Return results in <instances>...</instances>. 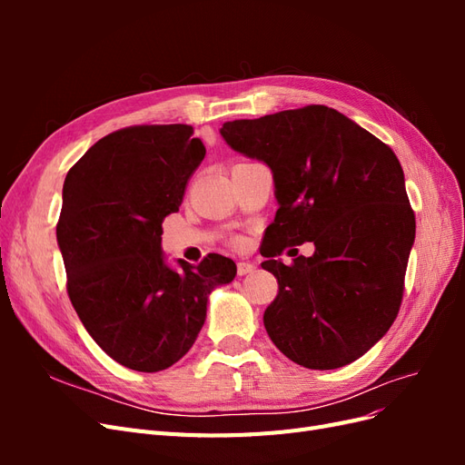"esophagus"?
I'll list each match as a JSON object with an SVG mask.
<instances>
[{
    "mask_svg": "<svg viewBox=\"0 0 465 465\" xmlns=\"http://www.w3.org/2000/svg\"><path fill=\"white\" fill-rule=\"evenodd\" d=\"M256 270V265L252 263V262H238L236 263V273L238 275H248V273H252Z\"/></svg>",
    "mask_w": 465,
    "mask_h": 465,
    "instance_id": "1",
    "label": "esophagus"
}]
</instances>
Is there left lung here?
Returning <instances> with one entry per match:
<instances>
[{
  "mask_svg": "<svg viewBox=\"0 0 465 465\" xmlns=\"http://www.w3.org/2000/svg\"><path fill=\"white\" fill-rule=\"evenodd\" d=\"M219 132L231 149L273 174L279 209L265 232L262 267L275 275L279 292L263 314L267 335L306 369L357 361L398 316L415 241L398 157L322 104L224 122ZM302 242H315L311 259L292 266L272 260Z\"/></svg>",
  "mask_w": 465,
  "mask_h": 465,
  "instance_id": "8db88e82",
  "label": "left lung"
}]
</instances>
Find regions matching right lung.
Listing matches in <instances>:
<instances>
[{
	"mask_svg": "<svg viewBox=\"0 0 465 465\" xmlns=\"http://www.w3.org/2000/svg\"><path fill=\"white\" fill-rule=\"evenodd\" d=\"M203 157L192 125H134L98 139L65 176L55 238L69 301L96 345L132 371L159 372L184 357L209 294L236 275L221 254L176 260V270L161 246L163 219Z\"/></svg>",
	"mask_w": 465,
	"mask_h": 465,
	"instance_id": "right-lung-1",
	"label": "right lung"
}]
</instances>
